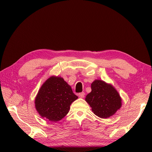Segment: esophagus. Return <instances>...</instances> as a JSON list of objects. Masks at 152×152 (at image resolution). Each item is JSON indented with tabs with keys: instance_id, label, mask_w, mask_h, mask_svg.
<instances>
[{
	"instance_id": "1",
	"label": "esophagus",
	"mask_w": 152,
	"mask_h": 152,
	"mask_svg": "<svg viewBox=\"0 0 152 152\" xmlns=\"http://www.w3.org/2000/svg\"><path fill=\"white\" fill-rule=\"evenodd\" d=\"M84 95H85V93L84 92H82V93H80L79 94V97L80 98H83L84 97Z\"/></svg>"
}]
</instances>
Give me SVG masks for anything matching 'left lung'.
<instances>
[{
    "label": "left lung",
    "instance_id": "left-lung-1",
    "mask_svg": "<svg viewBox=\"0 0 152 152\" xmlns=\"http://www.w3.org/2000/svg\"><path fill=\"white\" fill-rule=\"evenodd\" d=\"M85 100L96 115L102 118L113 115L122 106V98L116 89L101 80L92 82L91 92Z\"/></svg>",
    "mask_w": 152,
    "mask_h": 152
}]
</instances>
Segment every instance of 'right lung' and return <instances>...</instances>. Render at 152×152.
Masks as SVG:
<instances>
[{"mask_svg": "<svg viewBox=\"0 0 152 152\" xmlns=\"http://www.w3.org/2000/svg\"><path fill=\"white\" fill-rule=\"evenodd\" d=\"M77 98L62 77L51 76L40 87L35 99V106L41 117L54 122L66 115L71 104Z\"/></svg>", "mask_w": 152, "mask_h": 152, "instance_id": "1", "label": "right lung"}]
</instances>
